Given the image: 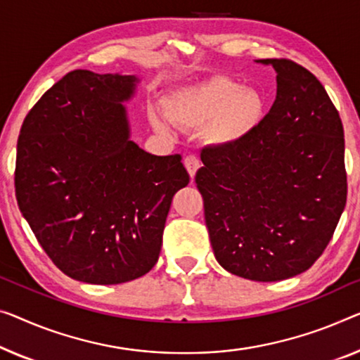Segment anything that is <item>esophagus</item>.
Segmentation results:
<instances>
[{
  "label": "esophagus",
  "instance_id": "obj_1",
  "mask_svg": "<svg viewBox=\"0 0 360 360\" xmlns=\"http://www.w3.org/2000/svg\"><path fill=\"white\" fill-rule=\"evenodd\" d=\"M184 166H186L187 173H189L191 178L194 179L198 166H200V160H198L197 155H187V157L184 158Z\"/></svg>",
  "mask_w": 360,
  "mask_h": 360
}]
</instances>
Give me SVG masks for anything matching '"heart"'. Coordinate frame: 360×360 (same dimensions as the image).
<instances>
[{"instance_id":"1","label":"heart","mask_w":360,"mask_h":360,"mask_svg":"<svg viewBox=\"0 0 360 360\" xmlns=\"http://www.w3.org/2000/svg\"><path fill=\"white\" fill-rule=\"evenodd\" d=\"M264 111V98L254 89H245L229 77H213L207 82L181 89L165 103L171 122L184 129L210 124L208 134L214 142L229 143L244 137ZM157 131L171 129L162 117H153Z\"/></svg>"}]
</instances>
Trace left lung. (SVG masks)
<instances>
[{
	"label": "left lung",
	"mask_w": 360,
	"mask_h": 360,
	"mask_svg": "<svg viewBox=\"0 0 360 360\" xmlns=\"http://www.w3.org/2000/svg\"><path fill=\"white\" fill-rule=\"evenodd\" d=\"M276 100L239 141L205 147L195 184L218 264L252 281L309 270L333 238L347 178L340 112L320 80L286 58Z\"/></svg>",
	"instance_id": "1"
}]
</instances>
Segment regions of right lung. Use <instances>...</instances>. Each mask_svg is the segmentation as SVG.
<instances>
[{
  "instance_id": "add662e5",
  "label": "right lung",
  "mask_w": 360,
  "mask_h": 360,
  "mask_svg": "<svg viewBox=\"0 0 360 360\" xmlns=\"http://www.w3.org/2000/svg\"><path fill=\"white\" fill-rule=\"evenodd\" d=\"M137 79L68 72L20 127L14 187L43 250L69 278L120 284L158 260L173 195L189 184L181 155L129 141L122 101Z\"/></svg>"
}]
</instances>
